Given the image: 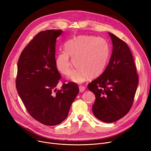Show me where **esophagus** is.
Listing matches in <instances>:
<instances>
[{"label": "esophagus", "mask_w": 151, "mask_h": 151, "mask_svg": "<svg viewBox=\"0 0 151 151\" xmlns=\"http://www.w3.org/2000/svg\"><path fill=\"white\" fill-rule=\"evenodd\" d=\"M85 89H86V87L84 86H80V92H83Z\"/></svg>", "instance_id": "obj_1"}]
</instances>
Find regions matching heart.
<instances>
[{
	"label": "heart",
	"mask_w": 151,
	"mask_h": 151,
	"mask_svg": "<svg viewBox=\"0 0 151 151\" xmlns=\"http://www.w3.org/2000/svg\"><path fill=\"white\" fill-rule=\"evenodd\" d=\"M65 51L57 56L55 63L60 72L69 75L73 59L76 67L71 78L81 83L87 78H95L104 71L110 56V47L106 40L94 36L81 35L70 40L65 44Z\"/></svg>",
	"instance_id": "b5f03b06"
}]
</instances>
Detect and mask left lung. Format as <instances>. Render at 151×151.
<instances>
[{"label":"left lung","instance_id":"left-lung-1","mask_svg":"<svg viewBox=\"0 0 151 151\" xmlns=\"http://www.w3.org/2000/svg\"><path fill=\"white\" fill-rule=\"evenodd\" d=\"M108 34L113 46L110 60L104 73L88 87L96 96L93 115L103 122L111 123L129 112L139 80L128 45L114 34Z\"/></svg>","mask_w":151,"mask_h":151}]
</instances>
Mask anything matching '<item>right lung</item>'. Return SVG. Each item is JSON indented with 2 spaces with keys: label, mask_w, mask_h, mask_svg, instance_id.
<instances>
[{
  "label": "right lung",
  "mask_w": 151,
  "mask_h": 151,
  "mask_svg": "<svg viewBox=\"0 0 151 151\" xmlns=\"http://www.w3.org/2000/svg\"><path fill=\"white\" fill-rule=\"evenodd\" d=\"M61 30L38 33L22 51L18 62L16 87L28 113L44 125L53 126L67 117L79 93L73 82L55 88L61 75L55 63V42Z\"/></svg>",
  "instance_id": "add662e5"
}]
</instances>
